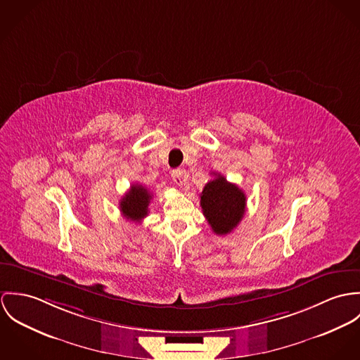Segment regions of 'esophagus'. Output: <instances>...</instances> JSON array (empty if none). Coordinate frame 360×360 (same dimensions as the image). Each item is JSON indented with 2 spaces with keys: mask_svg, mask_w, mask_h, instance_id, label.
<instances>
[{
  "mask_svg": "<svg viewBox=\"0 0 360 360\" xmlns=\"http://www.w3.org/2000/svg\"><path fill=\"white\" fill-rule=\"evenodd\" d=\"M186 179H188V175H186L185 171H182V169H175V171H172V181H174L175 185L182 186Z\"/></svg>",
  "mask_w": 360,
  "mask_h": 360,
  "instance_id": "1",
  "label": "esophagus"
}]
</instances>
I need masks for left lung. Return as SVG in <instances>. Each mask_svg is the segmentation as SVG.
<instances>
[{
  "label": "left lung",
  "mask_w": 360,
  "mask_h": 360,
  "mask_svg": "<svg viewBox=\"0 0 360 360\" xmlns=\"http://www.w3.org/2000/svg\"><path fill=\"white\" fill-rule=\"evenodd\" d=\"M201 195L200 205L211 229L217 235L231 233L243 219L245 211V195L235 184L221 174H214Z\"/></svg>",
  "instance_id": "1"
}]
</instances>
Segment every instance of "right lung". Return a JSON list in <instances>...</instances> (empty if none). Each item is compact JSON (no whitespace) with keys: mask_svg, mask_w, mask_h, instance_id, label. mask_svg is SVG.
<instances>
[{"mask_svg":"<svg viewBox=\"0 0 360 360\" xmlns=\"http://www.w3.org/2000/svg\"><path fill=\"white\" fill-rule=\"evenodd\" d=\"M152 193L142 185H132L129 192L121 199V214L134 222H141L149 212Z\"/></svg>","mask_w":360,"mask_h":360,"instance_id":"obj_1","label":"right lung"}]
</instances>
